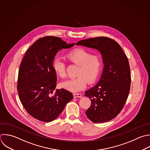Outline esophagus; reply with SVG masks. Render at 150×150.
Masks as SVG:
<instances>
[{
    "instance_id": "esophagus-1",
    "label": "esophagus",
    "mask_w": 150,
    "mask_h": 150,
    "mask_svg": "<svg viewBox=\"0 0 150 150\" xmlns=\"http://www.w3.org/2000/svg\"><path fill=\"white\" fill-rule=\"evenodd\" d=\"M73 96H74V98H77V97L81 98L82 97V95L80 93H74Z\"/></svg>"
}]
</instances>
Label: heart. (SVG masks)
I'll return each instance as SVG.
<instances>
[{"label": "heart", "instance_id": "heart-1", "mask_svg": "<svg viewBox=\"0 0 150 150\" xmlns=\"http://www.w3.org/2000/svg\"><path fill=\"white\" fill-rule=\"evenodd\" d=\"M66 58L70 62L79 66L77 72L78 77L61 83V86L67 90L77 92L83 90L87 81L88 83H94L101 72L103 60L99 54H92L85 49L77 48L70 52ZM53 69L57 76L62 78L66 77V66L62 60L54 59Z\"/></svg>", "mask_w": 150, "mask_h": 150}]
</instances>
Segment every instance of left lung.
<instances>
[{"mask_svg": "<svg viewBox=\"0 0 150 150\" xmlns=\"http://www.w3.org/2000/svg\"><path fill=\"white\" fill-rule=\"evenodd\" d=\"M76 45L96 49L102 54L104 65L100 80L85 92L91 101L86 114L94 123L108 121L121 112L129 94L131 76L127 57L117 42L107 37L82 40Z\"/></svg>", "mask_w": 150, "mask_h": 150, "instance_id": "obj_1", "label": "left lung"}]
</instances>
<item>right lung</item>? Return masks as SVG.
<instances>
[{"instance_id": "right-lung-1", "label": "right lung", "mask_w": 150, "mask_h": 150, "mask_svg": "<svg viewBox=\"0 0 150 150\" xmlns=\"http://www.w3.org/2000/svg\"><path fill=\"white\" fill-rule=\"evenodd\" d=\"M74 45H67L58 37L46 36L35 42L26 53L19 67L17 88L23 106L33 118L52 121L73 99L72 93L66 90L54 92L57 76L53 62L59 50Z\"/></svg>"}]
</instances>
